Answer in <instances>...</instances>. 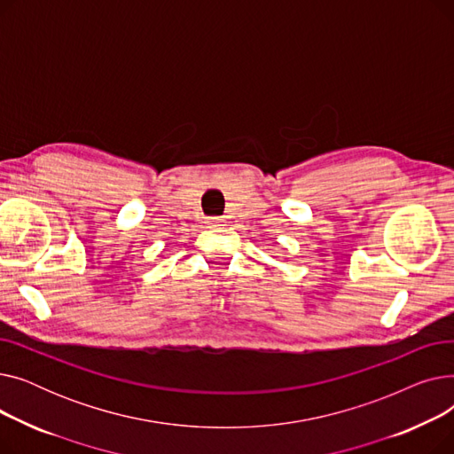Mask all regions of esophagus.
<instances>
[{"label": "esophagus", "instance_id": "1", "mask_svg": "<svg viewBox=\"0 0 454 454\" xmlns=\"http://www.w3.org/2000/svg\"><path fill=\"white\" fill-rule=\"evenodd\" d=\"M207 226H209V228H219V226H223V219L213 217V219L207 221Z\"/></svg>", "mask_w": 454, "mask_h": 454}]
</instances>
